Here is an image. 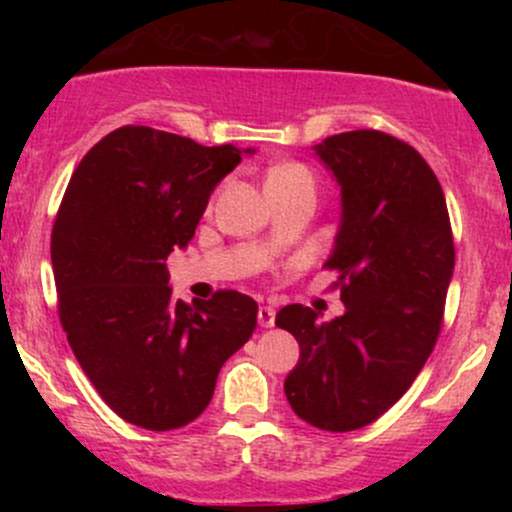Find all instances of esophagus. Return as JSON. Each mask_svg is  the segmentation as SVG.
Returning <instances> with one entry per match:
<instances>
[{
	"label": "esophagus",
	"instance_id": "esophagus-1",
	"mask_svg": "<svg viewBox=\"0 0 512 512\" xmlns=\"http://www.w3.org/2000/svg\"><path fill=\"white\" fill-rule=\"evenodd\" d=\"M274 320L276 310L272 305H260V310H257V322H260V327H274Z\"/></svg>",
	"mask_w": 512,
	"mask_h": 512
}]
</instances>
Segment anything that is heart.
I'll return each instance as SVG.
<instances>
[{
	"mask_svg": "<svg viewBox=\"0 0 512 512\" xmlns=\"http://www.w3.org/2000/svg\"><path fill=\"white\" fill-rule=\"evenodd\" d=\"M296 182H310V185H315V175L310 173L308 166L296 161L279 163V166L269 170L267 185H296Z\"/></svg>",
	"mask_w": 512,
	"mask_h": 512,
	"instance_id": "1",
	"label": "heart"
}]
</instances>
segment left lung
<instances>
[{
	"label": "left lung",
	"mask_w": 512,
	"mask_h": 512,
	"mask_svg": "<svg viewBox=\"0 0 512 512\" xmlns=\"http://www.w3.org/2000/svg\"><path fill=\"white\" fill-rule=\"evenodd\" d=\"M342 190V221L327 269L344 315L317 320L286 305L276 327L301 346L286 375L291 409L322 431L373 424L397 402L436 346L455 269L448 204L424 156L378 132L332 134L313 146Z\"/></svg>",
	"instance_id": "left-lung-1"
}]
</instances>
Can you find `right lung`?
Returning <instances> with one entry per match:
<instances>
[{
	"mask_svg": "<svg viewBox=\"0 0 512 512\" xmlns=\"http://www.w3.org/2000/svg\"><path fill=\"white\" fill-rule=\"evenodd\" d=\"M252 151L127 125L69 180L50 243L60 320L88 380L129 424L173 431L195 421L223 363L255 332L250 296L219 291L187 305L166 269L214 187Z\"/></svg>",
	"mask_w": 512,
	"mask_h": 512,
	"instance_id": "right-lung-1",
	"label": "right lung"
}]
</instances>
